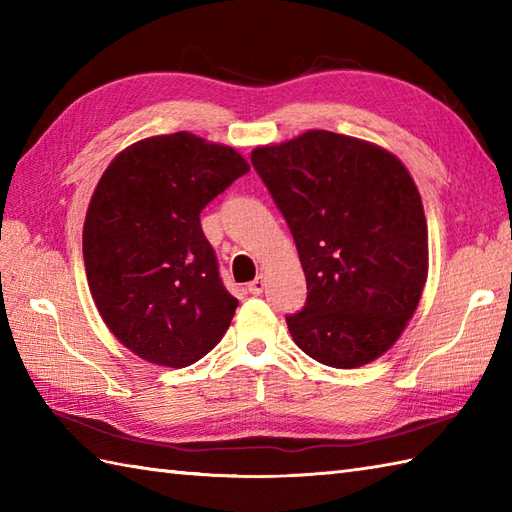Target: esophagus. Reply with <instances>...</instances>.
Segmentation results:
<instances>
[{
    "label": "esophagus",
    "mask_w": 512,
    "mask_h": 512,
    "mask_svg": "<svg viewBox=\"0 0 512 512\" xmlns=\"http://www.w3.org/2000/svg\"><path fill=\"white\" fill-rule=\"evenodd\" d=\"M264 286H266V277H264V275H257V277L248 284V292H250V295H259V292L264 290Z\"/></svg>",
    "instance_id": "obj_1"
}]
</instances>
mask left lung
Returning a JSON list of instances; mask_svg holds the SVG:
<instances>
[{
    "label": "left lung",
    "instance_id": "8db88e82",
    "mask_svg": "<svg viewBox=\"0 0 512 512\" xmlns=\"http://www.w3.org/2000/svg\"><path fill=\"white\" fill-rule=\"evenodd\" d=\"M295 237L308 299L286 317L314 361L352 369L394 345L429 273V233L416 182L391 151L310 129L253 149Z\"/></svg>",
    "mask_w": 512,
    "mask_h": 512
}]
</instances>
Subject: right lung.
Masks as SVG:
<instances>
[{
    "mask_svg": "<svg viewBox=\"0 0 512 512\" xmlns=\"http://www.w3.org/2000/svg\"><path fill=\"white\" fill-rule=\"evenodd\" d=\"M250 171L237 149L189 132L149 136L105 169L83 224V262L107 328L136 356L187 367L222 341L237 299L200 213Z\"/></svg>",
    "mask_w": 512,
    "mask_h": 512,
    "instance_id": "right-lung-1",
    "label": "right lung"
}]
</instances>
